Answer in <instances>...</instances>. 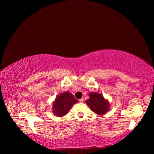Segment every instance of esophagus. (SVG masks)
<instances>
[{
    "label": "esophagus",
    "mask_w": 154,
    "mask_h": 154,
    "mask_svg": "<svg viewBox=\"0 0 154 154\" xmlns=\"http://www.w3.org/2000/svg\"><path fill=\"white\" fill-rule=\"evenodd\" d=\"M83 100H83V98H81V99H79V103H83Z\"/></svg>",
    "instance_id": "1"
}]
</instances>
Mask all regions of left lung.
Listing matches in <instances>:
<instances>
[{"label": "left lung", "instance_id": "1", "mask_svg": "<svg viewBox=\"0 0 154 154\" xmlns=\"http://www.w3.org/2000/svg\"><path fill=\"white\" fill-rule=\"evenodd\" d=\"M89 99L85 100V103L91 110L97 115H104L110 109V104L107 99L104 98L102 94L91 92L89 94Z\"/></svg>", "mask_w": 154, "mask_h": 154}]
</instances>
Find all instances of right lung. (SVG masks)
Returning <instances> with one entry per match:
<instances>
[{"label": "right lung", "instance_id": "obj_1", "mask_svg": "<svg viewBox=\"0 0 154 154\" xmlns=\"http://www.w3.org/2000/svg\"><path fill=\"white\" fill-rule=\"evenodd\" d=\"M78 102L74 96L69 92L61 93L56 96L52 103V112L57 117H63L68 113L71 106Z\"/></svg>", "mask_w": 154, "mask_h": 154}]
</instances>
